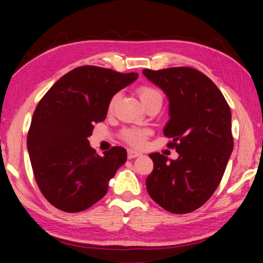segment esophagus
<instances>
[{
	"instance_id": "34e87169",
	"label": "esophagus",
	"mask_w": 263,
	"mask_h": 263,
	"mask_svg": "<svg viewBox=\"0 0 263 263\" xmlns=\"http://www.w3.org/2000/svg\"><path fill=\"white\" fill-rule=\"evenodd\" d=\"M141 153L138 152V151H135V149H128L127 151V158L128 159H135L137 157H140Z\"/></svg>"
}]
</instances>
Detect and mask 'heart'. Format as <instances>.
Wrapping results in <instances>:
<instances>
[{
  "instance_id": "obj_1",
  "label": "heart",
  "mask_w": 263,
  "mask_h": 263,
  "mask_svg": "<svg viewBox=\"0 0 263 263\" xmlns=\"http://www.w3.org/2000/svg\"><path fill=\"white\" fill-rule=\"evenodd\" d=\"M138 95H139L142 104L148 100L153 99V97L161 96L160 91L157 88L152 86H148V84H142L139 88H138ZM119 99V92H116V94L111 97L108 104V111L111 112L114 110V106L116 102ZM151 135V130L146 127H131V128H125L122 132V138L124 141H126L127 144L133 145V146H142L145 144L146 138Z\"/></svg>"
}]
</instances>
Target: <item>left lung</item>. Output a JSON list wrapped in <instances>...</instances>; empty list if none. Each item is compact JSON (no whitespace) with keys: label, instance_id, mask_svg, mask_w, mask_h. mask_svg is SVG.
<instances>
[{"label":"left lung","instance_id":"obj_1","mask_svg":"<svg viewBox=\"0 0 263 263\" xmlns=\"http://www.w3.org/2000/svg\"><path fill=\"white\" fill-rule=\"evenodd\" d=\"M166 92L171 119L163 128L179 159L149 154L154 168L146 188L155 203L183 215L201 208L219 185L233 151L231 110L206 75L191 67L144 69Z\"/></svg>","mask_w":263,"mask_h":263}]
</instances>
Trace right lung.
I'll return each mask as SVG.
<instances>
[{
  "label": "right lung",
  "instance_id": "1",
  "mask_svg": "<svg viewBox=\"0 0 263 263\" xmlns=\"http://www.w3.org/2000/svg\"><path fill=\"white\" fill-rule=\"evenodd\" d=\"M137 78L135 72L81 66L58 80L39 101L28 151L35 182L53 206L80 212L106 194L110 179L126 161V149L115 146L101 157L88 137L94 124L105 119L111 97Z\"/></svg>",
  "mask_w": 263,
  "mask_h": 263
}]
</instances>
